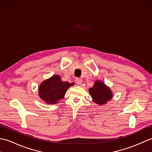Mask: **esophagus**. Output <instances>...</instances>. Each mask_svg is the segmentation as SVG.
<instances>
[{"label":"esophagus","mask_w":152,"mask_h":152,"mask_svg":"<svg viewBox=\"0 0 152 152\" xmlns=\"http://www.w3.org/2000/svg\"><path fill=\"white\" fill-rule=\"evenodd\" d=\"M75 81H76V84L78 85V86L81 85L82 83V80L81 78H76Z\"/></svg>","instance_id":"34e87169"}]
</instances>
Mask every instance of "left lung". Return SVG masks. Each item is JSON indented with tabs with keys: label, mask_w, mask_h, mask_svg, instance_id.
<instances>
[{
	"label": "left lung",
	"mask_w": 152,
	"mask_h": 152,
	"mask_svg": "<svg viewBox=\"0 0 152 152\" xmlns=\"http://www.w3.org/2000/svg\"><path fill=\"white\" fill-rule=\"evenodd\" d=\"M89 92L93 101L99 105L106 104L112 98L111 89L102 82L99 80H96L93 88L89 89Z\"/></svg>",
	"instance_id": "left-lung-1"
}]
</instances>
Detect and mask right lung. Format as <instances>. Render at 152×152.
<instances>
[{
	"instance_id": "right-lung-1",
	"label": "right lung",
	"mask_w": 152,
	"mask_h": 152,
	"mask_svg": "<svg viewBox=\"0 0 152 152\" xmlns=\"http://www.w3.org/2000/svg\"><path fill=\"white\" fill-rule=\"evenodd\" d=\"M73 84L74 83L63 82L59 76L54 75L42 82L38 89V95L47 104H56L64 98L67 89Z\"/></svg>"
}]
</instances>
